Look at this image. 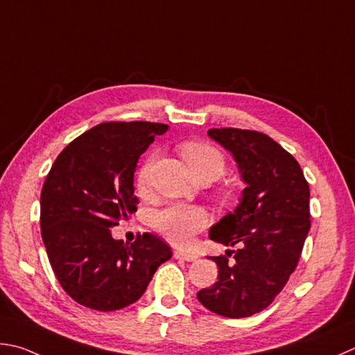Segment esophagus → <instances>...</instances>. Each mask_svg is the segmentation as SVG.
I'll use <instances>...</instances> for the list:
<instances>
[{"label":"esophagus","mask_w":355,"mask_h":355,"mask_svg":"<svg viewBox=\"0 0 355 355\" xmlns=\"http://www.w3.org/2000/svg\"><path fill=\"white\" fill-rule=\"evenodd\" d=\"M173 257H175L176 259H180V261H195L198 257L195 255V253L191 252H184V250H175L173 252Z\"/></svg>","instance_id":"esophagus-1"}]
</instances>
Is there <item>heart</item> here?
Listing matches in <instances>:
<instances>
[{
  "label": "heart",
  "mask_w": 355,
  "mask_h": 355,
  "mask_svg": "<svg viewBox=\"0 0 355 355\" xmlns=\"http://www.w3.org/2000/svg\"><path fill=\"white\" fill-rule=\"evenodd\" d=\"M180 155L189 164L191 171L199 180H215L225 170V159L215 146L204 142H187L180 145ZM155 155L145 160L137 171V187L144 189L148 184ZM151 224L155 229L171 243L189 244L198 232L209 224V215L204 209L195 205L175 204L166 209L153 213Z\"/></svg>",
  "instance_id": "obj_1"
}]
</instances>
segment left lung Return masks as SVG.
Listing matches in <instances>:
<instances>
[{"mask_svg":"<svg viewBox=\"0 0 355 355\" xmlns=\"http://www.w3.org/2000/svg\"><path fill=\"white\" fill-rule=\"evenodd\" d=\"M209 136L235 157L247 184L238 207L210 229V239L233 259L210 257L218 282L198 292L207 309L244 318L269 306L292 275L311 229L309 184L291 153L269 136L238 128H213Z\"/></svg>","mask_w":355,"mask_h":355,"instance_id":"1","label":"left lung"}]
</instances>
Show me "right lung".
I'll list each match as a JSON object with an SVG mask.
<instances>
[{
	"label": "right lung",
	"mask_w": 355,
	"mask_h": 355,
	"mask_svg": "<svg viewBox=\"0 0 355 355\" xmlns=\"http://www.w3.org/2000/svg\"><path fill=\"white\" fill-rule=\"evenodd\" d=\"M168 125L106 122L60 153L40 198V225L49 263L64 292L96 311H117L144 295L170 245L151 233L125 244L111 227L137 210L140 155Z\"/></svg>",
	"instance_id": "1"
}]
</instances>
